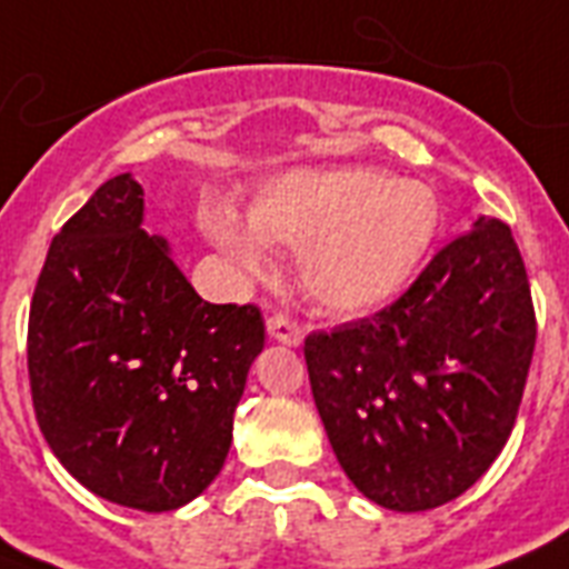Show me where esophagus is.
<instances>
[{
    "label": "esophagus",
    "mask_w": 569,
    "mask_h": 569,
    "mask_svg": "<svg viewBox=\"0 0 569 569\" xmlns=\"http://www.w3.org/2000/svg\"><path fill=\"white\" fill-rule=\"evenodd\" d=\"M268 337L277 339V342H283V346H301L303 330L301 325L295 319H289L286 312H274V316L268 319Z\"/></svg>",
    "instance_id": "34e87169"
}]
</instances>
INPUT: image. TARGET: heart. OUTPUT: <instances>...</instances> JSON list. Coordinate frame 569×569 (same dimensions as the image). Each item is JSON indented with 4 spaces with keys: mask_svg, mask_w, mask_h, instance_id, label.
Here are the masks:
<instances>
[{
    "mask_svg": "<svg viewBox=\"0 0 569 569\" xmlns=\"http://www.w3.org/2000/svg\"><path fill=\"white\" fill-rule=\"evenodd\" d=\"M440 218V200L425 182L378 168H333L268 182L250 203V223L230 206L203 203L200 230L248 274L268 266V244L298 250V277L312 301L363 312L410 283Z\"/></svg>",
    "mask_w": 569,
    "mask_h": 569,
    "instance_id": "heart-1",
    "label": "heart"
}]
</instances>
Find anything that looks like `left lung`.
<instances>
[{"label": "left lung", "instance_id": "1", "mask_svg": "<svg viewBox=\"0 0 569 569\" xmlns=\"http://www.w3.org/2000/svg\"><path fill=\"white\" fill-rule=\"evenodd\" d=\"M535 339L520 248L481 214L389 307L303 339L339 467L389 511L458 499L511 437Z\"/></svg>", "mask_w": 569, "mask_h": 569}]
</instances>
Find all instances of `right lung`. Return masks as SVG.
<instances>
[{
    "label": "right lung",
    "mask_w": 569,
    "mask_h": 569,
    "mask_svg": "<svg viewBox=\"0 0 569 569\" xmlns=\"http://www.w3.org/2000/svg\"><path fill=\"white\" fill-rule=\"evenodd\" d=\"M141 218L144 189L120 173L58 230L31 295L29 383L67 472L159 513L221 472L266 321L203 301Z\"/></svg>",
    "instance_id": "1"
}]
</instances>
